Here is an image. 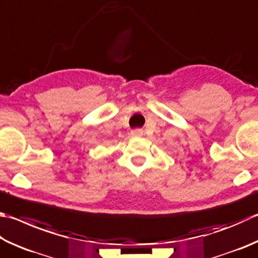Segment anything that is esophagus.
I'll return each mask as SVG.
<instances>
[{
	"label": "esophagus",
	"mask_w": 258,
	"mask_h": 258,
	"mask_svg": "<svg viewBox=\"0 0 258 258\" xmlns=\"http://www.w3.org/2000/svg\"><path fill=\"white\" fill-rule=\"evenodd\" d=\"M142 134H143V132L141 130H133L132 132H131V137L132 138H140V137H142Z\"/></svg>",
	"instance_id": "1"
}]
</instances>
